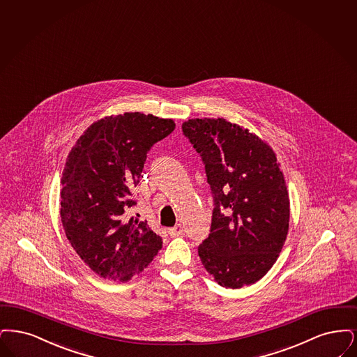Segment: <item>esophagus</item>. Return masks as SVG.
Wrapping results in <instances>:
<instances>
[{
  "label": "esophagus",
  "mask_w": 357,
  "mask_h": 357,
  "mask_svg": "<svg viewBox=\"0 0 357 357\" xmlns=\"http://www.w3.org/2000/svg\"><path fill=\"white\" fill-rule=\"evenodd\" d=\"M183 231H184V229H183V225H181V224H177L176 227L168 229V234H169L171 237H177V236L183 234Z\"/></svg>",
  "instance_id": "obj_1"
}]
</instances>
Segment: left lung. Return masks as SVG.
Wrapping results in <instances>:
<instances>
[{
  "mask_svg": "<svg viewBox=\"0 0 357 357\" xmlns=\"http://www.w3.org/2000/svg\"><path fill=\"white\" fill-rule=\"evenodd\" d=\"M183 133L202 157L213 199L211 231L199 245L205 269L237 289L278 260L289 227V199L273 151L224 119H193Z\"/></svg>",
  "mask_w": 357,
  "mask_h": 357,
  "instance_id": "8db88e82",
  "label": "left lung"
}]
</instances>
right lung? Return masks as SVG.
I'll return each mask as SVG.
<instances>
[{
    "instance_id": "add662e5",
    "label": "right lung",
    "mask_w": 357,
    "mask_h": 357,
    "mask_svg": "<svg viewBox=\"0 0 357 357\" xmlns=\"http://www.w3.org/2000/svg\"><path fill=\"white\" fill-rule=\"evenodd\" d=\"M174 130L172 120L124 113L94 123L62 174L61 221L81 260L104 279L126 281L153 260L162 240L129 218L146 155Z\"/></svg>"
}]
</instances>
